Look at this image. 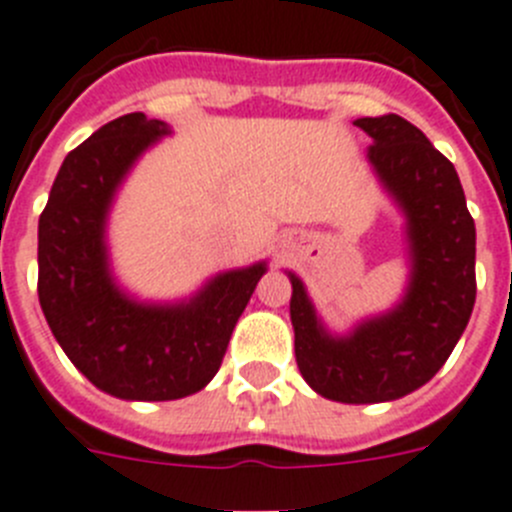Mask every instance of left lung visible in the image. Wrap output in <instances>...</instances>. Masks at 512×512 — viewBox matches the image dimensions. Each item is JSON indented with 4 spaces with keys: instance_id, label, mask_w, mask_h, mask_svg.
I'll return each mask as SVG.
<instances>
[{
    "instance_id": "8db88e82",
    "label": "left lung",
    "mask_w": 512,
    "mask_h": 512,
    "mask_svg": "<svg viewBox=\"0 0 512 512\" xmlns=\"http://www.w3.org/2000/svg\"><path fill=\"white\" fill-rule=\"evenodd\" d=\"M372 137L367 163L405 219L408 283L388 311L334 334L296 273L290 321L303 380L336 403H388L426 385L444 367L472 316L474 219L457 170L398 114L354 122Z\"/></svg>"
}]
</instances>
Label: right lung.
<instances>
[{"instance_id":"add662e5","label":"right lung","mask_w":512,"mask_h":512,"mask_svg":"<svg viewBox=\"0 0 512 512\" xmlns=\"http://www.w3.org/2000/svg\"><path fill=\"white\" fill-rule=\"evenodd\" d=\"M170 135L160 119L124 114L63 160L38 224V296L66 357L122 400H178L222 367L229 336L267 262L224 270L181 301H140L119 285L107 227L137 160Z\"/></svg>"}]
</instances>
